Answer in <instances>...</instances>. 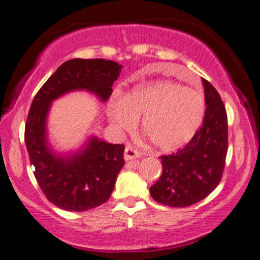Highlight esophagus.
I'll use <instances>...</instances> for the list:
<instances>
[{"label":"esophagus","mask_w":260,"mask_h":260,"mask_svg":"<svg viewBox=\"0 0 260 260\" xmlns=\"http://www.w3.org/2000/svg\"><path fill=\"white\" fill-rule=\"evenodd\" d=\"M123 156H124V160L129 161V160H133V159L141 158L142 154L139 152H137V150L131 144H127V145H125Z\"/></svg>","instance_id":"1"}]
</instances>
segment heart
I'll use <instances>...</instances> for the list:
<instances>
[{
  "instance_id": "b5f03b06",
  "label": "heart",
  "mask_w": 260,
  "mask_h": 260,
  "mask_svg": "<svg viewBox=\"0 0 260 260\" xmlns=\"http://www.w3.org/2000/svg\"><path fill=\"white\" fill-rule=\"evenodd\" d=\"M205 115L201 92L174 81H155L112 98L107 116L117 129L129 132L142 118V132L156 149H178L195 136Z\"/></svg>"
}]
</instances>
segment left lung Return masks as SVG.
Wrapping results in <instances>:
<instances>
[{
	"instance_id": "1",
	"label": "left lung",
	"mask_w": 260,
	"mask_h": 260,
	"mask_svg": "<svg viewBox=\"0 0 260 260\" xmlns=\"http://www.w3.org/2000/svg\"><path fill=\"white\" fill-rule=\"evenodd\" d=\"M205 87L204 122L195 136L178 152L161 155L162 173L150 187L156 202L170 207H186L209 196L219 184L228 149L227 112L211 82Z\"/></svg>"
}]
</instances>
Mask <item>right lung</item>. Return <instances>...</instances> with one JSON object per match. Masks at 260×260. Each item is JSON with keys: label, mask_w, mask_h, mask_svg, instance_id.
<instances>
[{"label": "right lung", "mask_w": 260, "mask_h": 260, "mask_svg": "<svg viewBox=\"0 0 260 260\" xmlns=\"http://www.w3.org/2000/svg\"><path fill=\"white\" fill-rule=\"evenodd\" d=\"M121 68L106 59H71L45 81L30 105L24 142L34 176L45 198L62 210L81 212L110 199L124 165V145L91 138L80 153L69 158L55 155L45 138L51 101L74 90H87L107 101Z\"/></svg>", "instance_id": "obj_1"}]
</instances>
